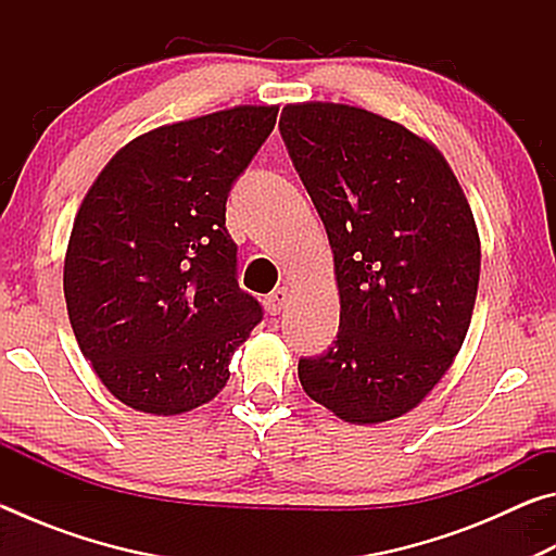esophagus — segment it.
<instances>
[{"instance_id": "obj_1", "label": "esophagus", "mask_w": 556, "mask_h": 556, "mask_svg": "<svg viewBox=\"0 0 556 556\" xmlns=\"http://www.w3.org/2000/svg\"><path fill=\"white\" fill-rule=\"evenodd\" d=\"M289 296H291V294H289V289H287V287H279V289L271 291V294L267 296V312L277 316V314L281 312V308L287 306Z\"/></svg>"}]
</instances>
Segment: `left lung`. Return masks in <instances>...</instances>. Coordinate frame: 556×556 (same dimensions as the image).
<instances>
[{"label": "left lung", "instance_id": "1", "mask_svg": "<svg viewBox=\"0 0 556 556\" xmlns=\"http://www.w3.org/2000/svg\"><path fill=\"white\" fill-rule=\"evenodd\" d=\"M279 131L333 250L341 324L299 361L308 397L353 425L417 407L444 378L473 314L481 240L434 144L375 112L304 102Z\"/></svg>", "mask_w": 556, "mask_h": 556}]
</instances>
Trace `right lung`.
<instances>
[{
	"label": "right lung",
	"instance_id": "obj_1",
	"mask_svg": "<svg viewBox=\"0 0 556 556\" xmlns=\"http://www.w3.org/2000/svg\"><path fill=\"white\" fill-rule=\"evenodd\" d=\"M277 112L240 105L147 131L80 203L63 267L68 318L92 370L131 409L172 417L211 402L262 321L238 285L225 203Z\"/></svg>",
	"mask_w": 556,
	"mask_h": 556
}]
</instances>
